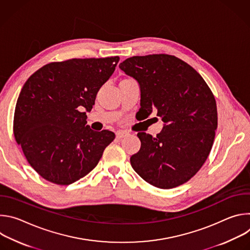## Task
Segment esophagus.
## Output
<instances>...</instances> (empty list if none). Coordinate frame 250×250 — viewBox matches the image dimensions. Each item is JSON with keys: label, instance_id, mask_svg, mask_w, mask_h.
<instances>
[{"label": "esophagus", "instance_id": "34e87169", "mask_svg": "<svg viewBox=\"0 0 250 250\" xmlns=\"http://www.w3.org/2000/svg\"><path fill=\"white\" fill-rule=\"evenodd\" d=\"M129 133L126 131V130H118L117 132H116V136L118 137V138H123V137H125L126 135H128Z\"/></svg>", "mask_w": 250, "mask_h": 250}]
</instances>
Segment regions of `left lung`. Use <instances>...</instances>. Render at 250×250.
<instances>
[{"label": "left lung", "mask_w": 250, "mask_h": 250, "mask_svg": "<svg viewBox=\"0 0 250 250\" xmlns=\"http://www.w3.org/2000/svg\"><path fill=\"white\" fill-rule=\"evenodd\" d=\"M140 88V109L164 123L153 137L138 132L141 146L130 157L133 170L160 189L180 186L200 170L218 127L215 97L197 71L168 54L132 56L120 64Z\"/></svg>", "instance_id": "1"}]
</instances>
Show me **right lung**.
<instances>
[{"mask_svg": "<svg viewBox=\"0 0 250 250\" xmlns=\"http://www.w3.org/2000/svg\"><path fill=\"white\" fill-rule=\"evenodd\" d=\"M119 60L52 62L24 83L16 104L14 134L30 166L45 180L57 185L78 181L97 166L115 139L113 131L91 129L86 112Z\"/></svg>", "mask_w": 250, "mask_h": 250, "instance_id": "obj_1", "label": "right lung"}]
</instances>
